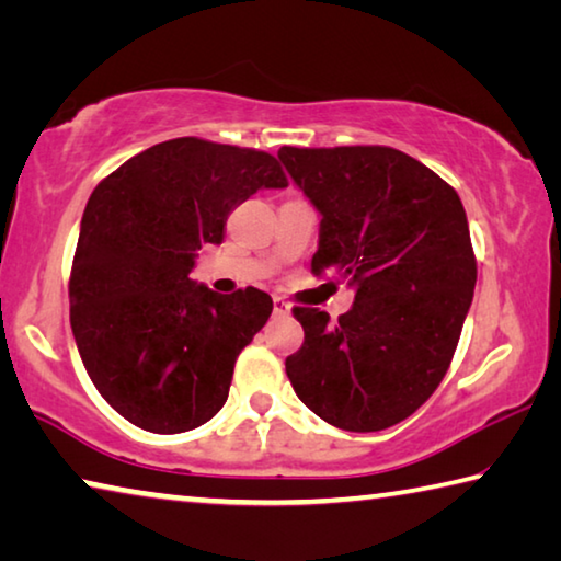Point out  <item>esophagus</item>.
<instances>
[{"mask_svg": "<svg viewBox=\"0 0 561 561\" xmlns=\"http://www.w3.org/2000/svg\"><path fill=\"white\" fill-rule=\"evenodd\" d=\"M289 304L287 301H284L282 297H274V314H277V317H287L289 314Z\"/></svg>", "mask_w": 561, "mask_h": 561, "instance_id": "esophagus-1", "label": "esophagus"}]
</instances>
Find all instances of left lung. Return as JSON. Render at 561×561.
<instances>
[{
	"label": "left lung",
	"instance_id": "8db88e82",
	"mask_svg": "<svg viewBox=\"0 0 561 561\" xmlns=\"http://www.w3.org/2000/svg\"><path fill=\"white\" fill-rule=\"evenodd\" d=\"M321 215L311 272L356 289L331 324L294 307L304 344L287 358L299 401L341 431L374 433L415 413L448 371L478 264L455 190L386 146L279 148Z\"/></svg>",
	"mask_w": 561,
	"mask_h": 561
}]
</instances>
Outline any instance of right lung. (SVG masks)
Here are the masks:
<instances>
[{"mask_svg":"<svg viewBox=\"0 0 561 561\" xmlns=\"http://www.w3.org/2000/svg\"><path fill=\"white\" fill-rule=\"evenodd\" d=\"M287 187L277 158L173 138L133 156L93 190L69 279L71 331L106 403L150 433H185L227 401L234 360L267 324L272 297L217 294L190 279L230 213Z\"/></svg>","mask_w":561,"mask_h":561,"instance_id":"right-lung-1","label":"right lung"}]
</instances>
